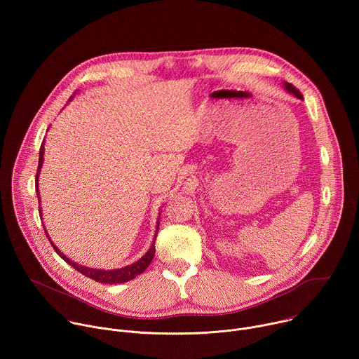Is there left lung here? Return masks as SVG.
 Wrapping results in <instances>:
<instances>
[{
	"mask_svg": "<svg viewBox=\"0 0 359 359\" xmlns=\"http://www.w3.org/2000/svg\"><path fill=\"white\" fill-rule=\"evenodd\" d=\"M283 88H284L288 93H291L292 96H295V97H298V99H302V95L299 93V90H298V89H295L291 83H288V82H283Z\"/></svg>",
	"mask_w": 359,
	"mask_h": 359,
	"instance_id": "8db88e82",
	"label": "left lung"
}]
</instances>
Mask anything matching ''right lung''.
Instances as JSON below:
<instances>
[{"label": "right lung", "instance_id": "add662e5", "mask_svg": "<svg viewBox=\"0 0 359 359\" xmlns=\"http://www.w3.org/2000/svg\"><path fill=\"white\" fill-rule=\"evenodd\" d=\"M74 96L69 97V102ZM45 140L42 142L41 144V149H39V162H38V170H36V177H35V190H36V194H38V201H39V216L42 217V208H41V197H39V189H38V177H39V172H41V168H42V163H43V153H45V146H43ZM45 229V226H43ZM158 231H159V219H158V226H156V231H155V238H153V243L150 245V248L142 255V257L129 264V266H125L122 269H115V270H99V269H90V267H86V266H81L78 263H74L71 259H68L67 255L53 243L50 241V237L49 234L46 233L45 230V234L48 237V240L50 241V244H53L54 250L58 252L60 257L67 262L69 266H72L75 270H78L81 274L97 281V283H102V284H121V283H128L130 280H133L135 277H137L139 274H142L147 267L149 264L151 263L153 260V255H155V240H156V236H158Z\"/></svg>", "mask_w": 359, "mask_h": 359}]
</instances>
